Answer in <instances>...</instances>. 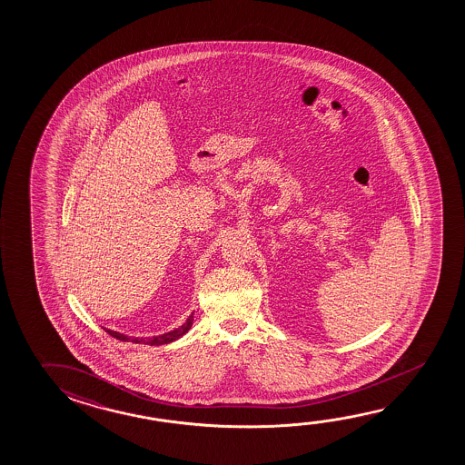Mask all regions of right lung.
<instances>
[{
	"instance_id": "add662e5",
	"label": "right lung",
	"mask_w": 465,
	"mask_h": 465,
	"mask_svg": "<svg viewBox=\"0 0 465 465\" xmlns=\"http://www.w3.org/2000/svg\"><path fill=\"white\" fill-rule=\"evenodd\" d=\"M193 312L190 314V318L184 321V324H182L180 328L173 329V331H170V332H165V334L153 335V337H130V335L122 334V332H116V331H110V329H105L108 334L112 335V337H116L118 341H123V342H134V343H145V345H163V343H170L176 341V339H180V337H183L188 331H190L191 326H193Z\"/></svg>"
}]
</instances>
